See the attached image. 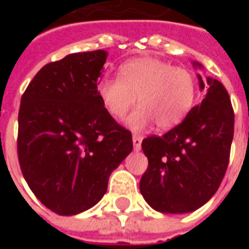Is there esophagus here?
Wrapping results in <instances>:
<instances>
[{"instance_id": "esophagus-1", "label": "esophagus", "mask_w": 249, "mask_h": 249, "mask_svg": "<svg viewBox=\"0 0 249 249\" xmlns=\"http://www.w3.org/2000/svg\"><path fill=\"white\" fill-rule=\"evenodd\" d=\"M132 140H133V148H135V151H140L142 137H141V136H139V135H133Z\"/></svg>"}]
</instances>
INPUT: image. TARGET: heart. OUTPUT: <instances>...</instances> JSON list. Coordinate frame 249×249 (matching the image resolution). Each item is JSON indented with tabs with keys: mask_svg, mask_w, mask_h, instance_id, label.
Here are the masks:
<instances>
[{
	"mask_svg": "<svg viewBox=\"0 0 249 249\" xmlns=\"http://www.w3.org/2000/svg\"><path fill=\"white\" fill-rule=\"evenodd\" d=\"M97 94L114 119L124 117L136 103L125 124L141 132L152 123L160 130L178 126L191 112L196 98V80L191 71L155 57H140L120 66L119 78L98 82Z\"/></svg>",
	"mask_w": 249,
	"mask_h": 249,
	"instance_id": "1",
	"label": "heart"
}]
</instances>
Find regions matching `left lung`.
<instances>
[{
    "mask_svg": "<svg viewBox=\"0 0 249 249\" xmlns=\"http://www.w3.org/2000/svg\"><path fill=\"white\" fill-rule=\"evenodd\" d=\"M195 69L203 65L193 61ZM201 104L191 109L181 124L161 137L151 136L141 148L148 169L140 192L152 208L165 214L189 213L213 196L230 161L235 114L230 94L216 78L197 74Z\"/></svg>",
    "mask_w": 249,
    "mask_h": 249,
    "instance_id": "1",
    "label": "left lung"
}]
</instances>
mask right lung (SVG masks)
I'll return each instance as SVG.
<instances>
[{"label":"right lung","instance_id":"add662e5","mask_svg":"<svg viewBox=\"0 0 249 249\" xmlns=\"http://www.w3.org/2000/svg\"><path fill=\"white\" fill-rule=\"evenodd\" d=\"M108 52L68 54L35 76L21 98L18 161L36 197L61 216L94 207L133 149L97 94Z\"/></svg>","mask_w":249,"mask_h":249}]
</instances>
